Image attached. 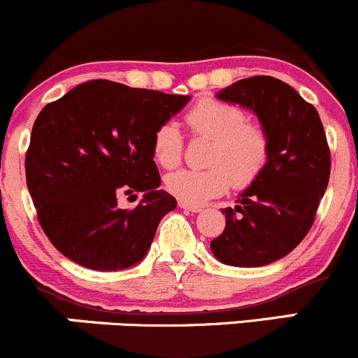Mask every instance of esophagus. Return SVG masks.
<instances>
[{
	"instance_id": "34e87169",
	"label": "esophagus",
	"mask_w": 358,
	"mask_h": 358,
	"mask_svg": "<svg viewBox=\"0 0 358 358\" xmlns=\"http://www.w3.org/2000/svg\"><path fill=\"white\" fill-rule=\"evenodd\" d=\"M178 206L185 210V213H201L202 210L201 206H190V204H187V202H182V201L178 202Z\"/></svg>"
}]
</instances>
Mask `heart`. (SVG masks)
I'll return each instance as SVG.
<instances>
[{
    "mask_svg": "<svg viewBox=\"0 0 358 358\" xmlns=\"http://www.w3.org/2000/svg\"><path fill=\"white\" fill-rule=\"evenodd\" d=\"M185 122L192 134L210 141L206 169L169 173L164 187L178 201L199 206L224 194L229 185L245 189L264 171L269 156L266 131L247 122L245 111L216 99H202L190 108ZM183 138L176 123L164 122L152 135V156L163 168H175L182 159Z\"/></svg>",
    "mask_w": 358,
    "mask_h": 358,
    "instance_id": "1",
    "label": "heart"
}]
</instances>
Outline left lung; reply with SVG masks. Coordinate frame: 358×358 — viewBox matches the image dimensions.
I'll list each match as a JSON object with an SVG mask.
<instances>
[{"label": "left lung", "instance_id": "8db88e82", "mask_svg": "<svg viewBox=\"0 0 358 358\" xmlns=\"http://www.w3.org/2000/svg\"><path fill=\"white\" fill-rule=\"evenodd\" d=\"M216 97L257 116L269 156L264 171L238 195V206L221 210L227 227L210 250L227 266L259 268L289 254L314 223L329 182L328 141L317 110L274 77L243 78Z\"/></svg>", "mask_w": 358, "mask_h": 358}]
</instances>
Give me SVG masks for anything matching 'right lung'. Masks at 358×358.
<instances>
[{
	"instance_id": "1",
	"label": "right lung",
	"mask_w": 358,
	"mask_h": 358,
	"mask_svg": "<svg viewBox=\"0 0 358 358\" xmlns=\"http://www.w3.org/2000/svg\"><path fill=\"white\" fill-rule=\"evenodd\" d=\"M190 96L89 80L39 113L25 156L37 217L65 257L94 271L141 262L176 199L159 189L152 135ZM145 194L135 210L120 193Z\"/></svg>"
}]
</instances>
